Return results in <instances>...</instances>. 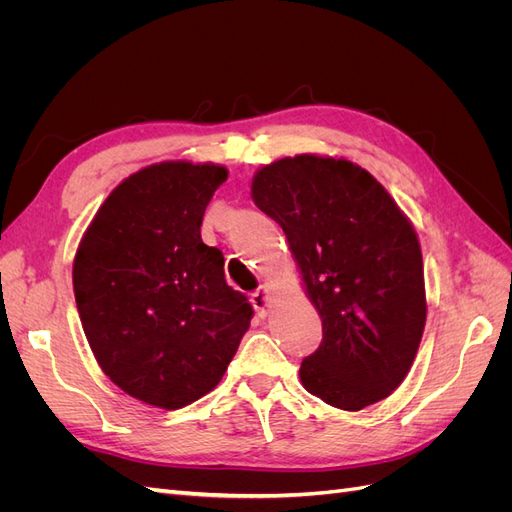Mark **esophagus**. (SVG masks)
Segmentation results:
<instances>
[{"label": "esophagus", "mask_w": 512, "mask_h": 512, "mask_svg": "<svg viewBox=\"0 0 512 512\" xmlns=\"http://www.w3.org/2000/svg\"><path fill=\"white\" fill-rule=\"evenodd\" d=\"M252 305H254V309L258 312V316H269L271 307H273L271 288L260 286V288L252 294Z\"/></svg>", "instance_id": "1"}]
</instances>
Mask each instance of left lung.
Here are the masks:
<instances>
[{
	"label": "left lung",
	"instance_id": "left-lung-1",
	"mask_svg": "<svg viewBox=\"0 0 512 512\" xmlns=\"http://www.w3.org/2000/svg\"><path fill=\"white\" fill-rule=\"evenodd\" d=\"M252 200L282 226L322 344L301 384L324 404L356 412L404 382L425 331L418 235L395 198L346 158L299 153L260 166Z\"/></svg>",
	"mask_w": 512,
	"mask_h": 512
}]
</instances>
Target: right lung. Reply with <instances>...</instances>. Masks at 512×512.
I'll return each mask as SVG.
<instances>
[{"label":"right lung","mask_w":512,"mask_h":512,"mask_svg":"<svg viewBox=\"0 0 512 512\" xmlns=\"http://www.w3.org/2000/svg\"><path fill=\"white\" fill-rule=\"evenodd\" d=\"M222 164L145 166L106 196L72 265L91 352L123 393L177 410L213 391L250 329L252 305L200 239Z\"/></svg>","instance_id":"obj_1"}]
</instances>
